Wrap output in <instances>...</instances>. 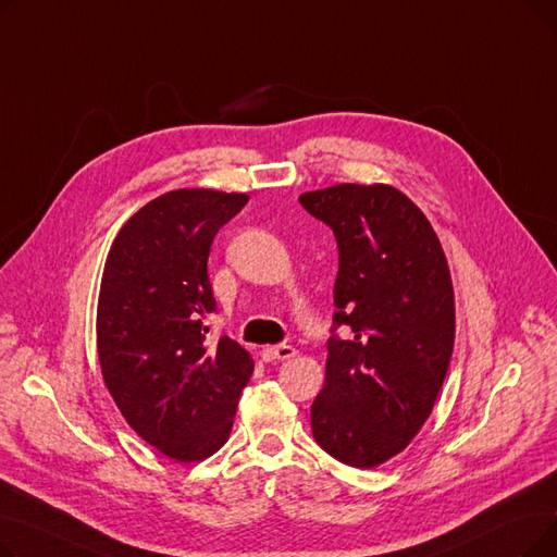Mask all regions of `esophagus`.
<instances>
[{
	"instance_id": "esophagus-1",
	"label": "esophagus",
	"mask_w": 557,
	"mask_h": 557,
	"mask_svg": "<svg viewBox=\"0 0 557 557\" xmlns=\"http://www.w3.org/2000/svg\"><path fill=\"white\" fill-rule=\"evenodd\" d=\"M290 357H296V347H290V345H271V347L261 349V359L267 363L286 361Z\"/></svg>"
}]
</instances>
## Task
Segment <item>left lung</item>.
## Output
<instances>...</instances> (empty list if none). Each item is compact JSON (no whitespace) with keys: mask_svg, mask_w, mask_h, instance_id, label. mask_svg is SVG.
Listing matches in <instances>:
<instances>
[{"mask_svg":"<svg viewBox=\"0 0 557 557\" xmlns=\"http://www.w3.org/2000/svg\"><path fill=\"white\" fill-rule=\"evenodd\" d=\"M334 230L338 275L323 391L311 404L315 443L370 470L401 454L429 420L456 334L445 250L418 205L393 185L341 183L300 194Z\"/></svg>","mask_w":557,"mask_h":557,"instance_id":"obj_1","label":"left lung"}]
</instances>
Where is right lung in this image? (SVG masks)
Wrapping results in <instances>:
<instances>
[{
  "instance_id": "obj_1",
  "label": "right lung",
  "mask_w": 557,
  "mask_h": 557,
  "mask_svg": "<svg viewBox=\"0 0 557 557\" xmlns=\"http://www.w3.org/2000/svg\"><path fill=\"white\" fill-rule=\"evenodd\" d=\"M248 194L173 189L139 208L110 246L97 305L103 384L131 429L175 462L230 437L255 361L230 336L210 343L208 257Z\"/></svg>"
}]
</instances>
